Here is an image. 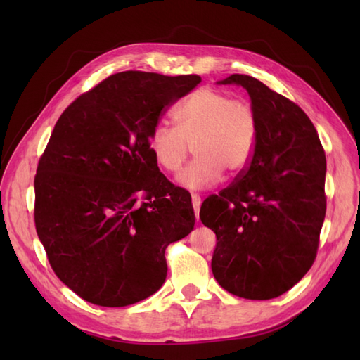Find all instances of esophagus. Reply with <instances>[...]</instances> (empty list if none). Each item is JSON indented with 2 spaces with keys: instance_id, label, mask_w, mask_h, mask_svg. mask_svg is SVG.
<instances>
[{
  "instance_id": "34e87169",
  "label": "esophagus",
  "mask_w": 360,
  "mask_h": 360,
  "mask_svg": "<svg viewBox=\"0 0 360 360\" xmlns=\"http://www.w3.org/2000/svg\"><path fill=\"white\" fill-rule=\"evenodd\" d=\"M192 205H193V210H195V216H197V221H200V207H201L200 195L192 193Z\"/></svg>"
}]
</instances>
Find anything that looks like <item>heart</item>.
<instances>
[{"label": "heart", "mask_w": 360, "mask_h": 360, "mask_svg": "<svg viewBox=\"0 0 360 360\" xmlns=\"http://www.w3.org/2000/svg\"><path fill=\"white\" fill-rule=\"evenodd\" d=\"M177 127L160 122L151 130L148 148L158 165L176 172L195 147V159L177 181L192 191L209 189L228 176L243 172L255 153L258 117L252 105L204 86L176 111Z\"/></svg>", "instance_id": "obj_1"}]
</instances>
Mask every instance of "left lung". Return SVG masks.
Wrapping results in <instances>:
<instances>
[{
    "label": "left lung",
    "instance_id": "8db88e82",
    "mask_svg": "<svg viewBox=\"0 0 360 360\" xmlns=\"http://www.w3.org/2000/svg\"><path fill=\"white\" fill-rule=\"evenodd\" d=\"M242 85L258 117L249 167L207 198L201 222L216 234L212 271L219 285L250 300L275 299L311 269L326 216V155L309 117L248 75Z\"/></svg>",
    "mask_w": 360,
    "mask_h": 360
}]
</instances>
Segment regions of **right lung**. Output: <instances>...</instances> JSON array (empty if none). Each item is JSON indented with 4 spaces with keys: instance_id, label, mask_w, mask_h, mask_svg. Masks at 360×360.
<instances>
[{
    "instance_id": "1",
    "label": "right lung",
    "mask_w": 360,
    "mask_h": 360,
    "mask_svg": "<svg viewBox=\"0 0 360 360\" xmlns=\"http://www.w3.org/2000/svg\"><path fill=\"white\" fill-rule=\"evenodd\" d=\"M200 82L120 72L53 127L34 179V222L52 270L84 300L117 308L155 294L167 246L193 230L191 195L159 171L148 139L165 108Z\"/></svg>"
}]
</instances>
